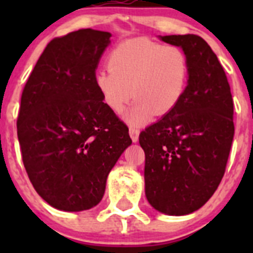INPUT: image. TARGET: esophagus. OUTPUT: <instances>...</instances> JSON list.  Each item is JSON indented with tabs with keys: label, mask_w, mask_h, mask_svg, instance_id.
Returning a JSON list of instances; mask_svg holds the SVG:
<instances>
[{
	"label": "esophagus",
	"mask_w": 253,
	"mask_h": 253,
	"mask_svg": "<svg viewBox=\"0 0 253 253\" xmlns=\"http://www.w3.org/2000/svg\"><path fill=\"white\" fill-rule=\"evenodd\" d=\"M129 134H130V138L134 143L138 142V138H139V130L137 128H129Z\"/></svg>",
	"instance_id": "34e87169"
}]
</instances>
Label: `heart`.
I'll return each instance as SVG.
<instances>
[{
	"label": "heart",
	"instance_id": "b5f03b06",
	"mask_svg": "<svg viewBox=\"0 0 253 253\" xmlns=\"http://www.w3.org/2000/svg\"><path fill=\"white\" fill-rule=\"evenodd\" d=\"M109 68L95 75L96 86L105 104L120 113L133 97L125 118L142 125L154 116L171 113L186 90L189 63L185 53L148 38L124 40L111 50Z\"/></svg>",
	"mask_w": 253,
	"mask_h": 253
}]
</instances>
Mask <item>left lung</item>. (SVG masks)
Segmentation results:
<instances>
[{
  "mask_svg": "<svg viewBox=\"0 0 253 253\" xmlns=\"http://www.w3.org/2000/svg\"><path fill=\"white\" fill-rule=\"evenodd\" d=\"M161 39L182 48L189 80L177 106L139 134L146 196L161 213L185 215L200 209L224 176L234 135L233 99L224 69L203 38Z\"/></svg>",
  "mask_w": 253,
  "mask_h": 253,
  "instance_id": "obj_1",
  "label": "left lung"
}]
</instances>
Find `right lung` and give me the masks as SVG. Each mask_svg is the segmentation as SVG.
Wrapping results in <instances>:
<instances>
[{
  "instance_id": "1",
  "label": "right lung",
  "mask_w": 253,
  "mask_h": 253,
  "mask_svg": "<svg viewBox=\"0 0 253 253\" xmlns=\"http://www.w3.org/2000/svg\"><path fill=\"white\" fill-rule=\"evenodd\" d=\"M110 33L81 29L48 43L21 95L17 138L31 184L55 209L101 202L109 172L131 144L95 75Z\"/></svg>"
}]
</instances>
